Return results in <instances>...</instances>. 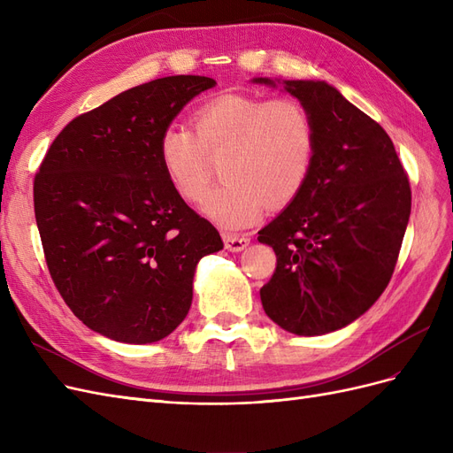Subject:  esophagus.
I'll return each instance as SVG.
<instances>
[{
	"label": "esophagus",
	"mask_w": 453,
	"mask_h": 453,
	"mask_svg": "<svg viewBox=\"0 0 453 453\" xmlns=\"http://www.w3.org/2000/svg\"><path fill=\"white\" fill-rule=\"evenodd\" d=\"M223 242H225V248L232 253L243 251L250 245L248 236H238V234H223Z\"/></svg>",
	"instance_id": "esophagus-1"
}]
</instances>
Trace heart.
<instances>
[{
    "label": "heart",
    "mask_w": 453,
    "mask_h": 453,
    "mask_svg": "<svg viewBox=\"0 0 453 453\" xmlns=\"http://www.w3.org/2000/svg\"><path fill=\"white\" fill-rule=\"evenodd\" d=\"M195 132L172 122L158 135V160L172 188L200 202L211 180V160L223 157L221 180L202 213L238 230L281 208L304 188L315 155V130L306 107L293 98L221 94L196 109Z\"/></svg>",
    "instance_id": "1"
}]
</instances>
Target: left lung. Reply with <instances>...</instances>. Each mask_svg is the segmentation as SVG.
Listing matches in <instances>:
<instances>
[{"label":"left lung","instance_id":"obj_1","mask_svg":"<svg viewBox=\"0 0 453 453\" xmlns=\"http://www.w3.org/2000/svg\"><path fill=\"white\" fill-rule=\"evenodd\" d=\"M251 83L295 96L315 130L304 188L258 232L278 258L260 289L263 308L298 336L338 331L361 318L393 276L412 208L408 177L386 130L326 81Z\"/></svg>","mask_w":453,"mask_h":453}]
</instances>
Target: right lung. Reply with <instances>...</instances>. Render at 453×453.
I'll return each mask as SVG.
<instances>
[{"label": "right lung", "mask_w": 453, "mask_h": 453, "mask_svg": "<svg viewBox=\"0 0 453 453\" xmlns=\"http://www.w3.org/2000/svg\"><path fill=\"white\" fill-rule=\"evenodd\" d=\"M215 79L172 75L73 119L41 162L34 208L54 285L94 333L150 344L193 304L198 260L223 250L175 193L158 135Z\"/></svg>", "instance_id": "1"}]
</instances>
